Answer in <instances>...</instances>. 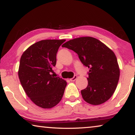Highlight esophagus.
<instances>
[{"instance_id":"34e87169","label":"esophagus","mask_w":135,"mask_h":135,"mask_svg":"<svg viewBox=\"0 0 135 135\" xmlns=\"http://www.w3.org/2000/svg\"><path fill=\"white\" fill-rule=\"evenodd\" d=\"M77 75H74L73 78H72V79H70V81H74L76 79H77Z\"/></svg>"}]
</instances>
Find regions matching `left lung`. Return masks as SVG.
I'll return each instance as SVG.
<instances>
[{
  "instance_id": "obj_1",
  "label": "left lung",
  "mask_w": 135,
  "mask_h": 135,
  "mask_svg": "<svg viewBox=\"0 0 135 135\" xmlns=\"http://www.w3.org/2000/svg\"><path fill=\"white\" fill-rule=\"evenodd\" d=\"M62 47L77 53L83 65L89 68L88 84L81 91L85 101L97 105L108 100L116 90L120 75L114 52L97 39L89 36L69 40Z\"/></svg>"
}]
</instances>
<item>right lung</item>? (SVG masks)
<instances>
[{
    "label": "right lung",
    "mask_w": 135,
    "mask_h": 135,
    "mask_svg": "<svg viewBox=\"0 0 135 135\" xmlns=\"http://www.w3.org/2000/svg\"><path fill=\"white\" fill-rule=\"evenodd\" d=\"M65 40H41L29 47L21 57L18 75L30 100L42 108H51L61 101L67 82L52 75L56 54Z\"/></svg>",
    "instance_id": "right-lung-1"
}]
</instances>
